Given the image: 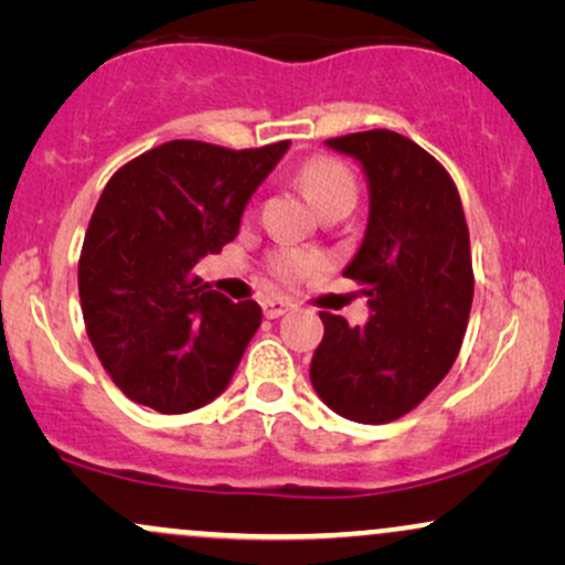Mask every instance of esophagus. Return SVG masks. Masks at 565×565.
<instances>
[{"label":"esophagus","mask_w":565,"mask_h":565,"mask_svg":"<svg viewBox=\"0 0 565 565\" xmlns=\"http://www.w3.org/2000/svg\"><path fill=\"white\" fill-rule=\"evenodd\" d=\"M289 308H291V302L281 300V297H276V300H265V305H263V310H265V316H268V319H278V316L287 313Z\"/></svg>","instance_id":"esophagus-1"}]
</instances>
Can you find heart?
<instances>
[{"instance_id":"1","label":"heart","mask_w":565,"mask_h":565,"mask_svg":"<svg viewBox=\"0 0 565 565\" xmlns=\"http://www.w3.org/2000/svg\"><path fill=\"white\" fill-rule=\"evenodd\" d=\"M297 183H300L310 204L316 206V212L327 210L337 201H355V178L340 159L316 157L305 161L297 172ZM321 265L323 257L313 249H278L270 257V274L278 281L295 284L316 274Z\"/></svg>"}]
</instances>
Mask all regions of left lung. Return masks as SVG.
<instances>
[{
    "label": "left lung",
    "mask_w": 565,
    "mask_h": 565,
    "mask_svg": "<svg viewBox=\"0 0 565 565\" xmlns=\"http://www.w3.org/2000/svg\"><path fill=\"white\" fill-rule=\"evenodd\" d=\"M327 146L366 174V233L342 276L361 284L372 316L348 327L321 310L310 382L353 423H393L423 404L462 348L476 284L468 223L449 172L404 135L369 129Z\"/></svg>",
    "instance_id": "left-lung-1"
}]
</instances>
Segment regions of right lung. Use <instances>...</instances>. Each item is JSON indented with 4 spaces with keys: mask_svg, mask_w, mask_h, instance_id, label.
I'll return each instance as SVG.
<instances>
[{
    "mask_svg": "<svg viewBox=\"0 0 565 565\" xmlns=\"http://www.w3.org/2000/svg\"><path fill=\"white\" fill-rule=\"evenodd\" d=\"M287 148L170 140L103 188L82 246L79 297L97 359L129 401L185 414L228 387L263 310L191 270L236 238L246 201Z\"/></svg>",
    "mask_w": 565,
    "mask_h": 565,
    "instance_id": "add662e5",
    "label": "right lung"
}]
</instances>
